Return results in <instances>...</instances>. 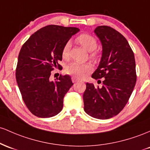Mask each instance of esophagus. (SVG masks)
<instances>
[{
	"mask_svg": "<svg viewBox=\"0 0 150 150\" xmlns=\"http://www.w3.org/2000/svg\"><path fill=\"white\" fill-rule=\"evenodd\" d=\"M71 80H72V82H73V83H76V82L79 81H80L79 79L77 78V77H76V76H72L71 77Z\"/></svg>",
	"mask_w": 150,
	"mask_h": 150,
	"instance_id": "obj_1",
	"label": "esophagus"
}]
</instances>
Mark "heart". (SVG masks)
<instances>
[{
    "label": "heart",
    "mask_w": 150,
    "mask_h": 150,
    "mask_svg": "<svg viewBox=\"0 0 150 150\" xmlns=\"http://www.w3.org/2000/svg\"><path fill=\"white\" fill-rule=\"evenodd\" d=\"M76 42L87 51L90 52V57L93 59L98 58V52L96 50L98 46V42L93 35L83 33L79 35L76 39ZM71 44L67 42L63 47L62 51V57L63 59L67 60L69 57V50ZM92 71V66L89 63H78L72 62L66 67V72L68 74L72 75L77 78H83L89 72Z\"/></svg>",
    "instance_id": "1"
}]
</instances>
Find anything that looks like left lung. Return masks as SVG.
Wrapping results in <instances>:
<instances>
[{
    "instance_id": "left-lung-1",
    "label": "left lung",
    "mask_w": 150,
    "mask_h": 150,
    "mask_svg": "<svg viewBox=\"0 0 150 150\" xmlns=\"http://www.w3.org/2000/svg\"><path fill=\"white\" fill-rule=\"evenodd\" d=\"M94 32L102 43L103 53L91 76L103 81L98 88L86 83L84 110L91 117L103 120L117 115L128 101L137 80L135 60L128 42L117 30L101 25Z\"/></svg>"
}]
</instances>
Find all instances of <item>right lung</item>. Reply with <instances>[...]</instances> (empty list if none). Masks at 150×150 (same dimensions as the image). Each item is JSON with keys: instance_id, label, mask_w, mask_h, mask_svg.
I'll use <instances>...</instances> for the list:
<instances>
[{"instance_id": "add662e5", "label": "right lung", "mask_w": 150, "mask_h": 150, "mask_svg": "<svg viewBox=\"0 0 150 150\" xmlns=\"http://www.w3.org/2000/svg\"><path fill=\"white\" fill-rule=\"evenodd\" d=\"M77 28L49 25L33 33L22 46L16 76L23 100L33 115L50 117L63 108L64 97L73 85L69 75L50 81L51 71L62 68L63 47Z\"/></svg>"}]
</instances>
